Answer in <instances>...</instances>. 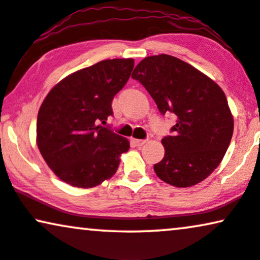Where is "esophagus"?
Returning <instances> with one entry per match:
<instances>
[{
	"label": "esophagus",
	"mask_w": 260,
	"mask_h": 260,
	"mask_svg": "<svg viewBox=\"0 0 260 260\" xmlns=\"http://www.w3.org/2000/svg\"><path fill=\"white\" fill-rule=\"evenodd\" d=\"M132 143H133L134 145H136V146L140 147V146L145 145V144L147 143V140H139V139H133V140H132Z\"/></svg>",
	"instance_id": "34e87169"
}]
</instances>
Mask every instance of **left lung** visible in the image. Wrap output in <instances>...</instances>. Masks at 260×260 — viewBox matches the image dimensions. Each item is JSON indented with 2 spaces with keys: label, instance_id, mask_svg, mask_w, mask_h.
<instances>
[{
  "label": "left lung",
  "instance_id": "8db88e82",
  "mask_svg": "<svg viewBox=\"0 0 260 260\" xmlns=\"http://www.w3.org/2000/svg\"><path fill=\"white\" fill-rule=\"evenodd\" d=\"M132 78L146 88L160 114L177 117L173 136L162 139L166 152L154 173L175 187L202 182L221 163L233 137L234 119L224 92L193 66L166 54L144 58Z\"/></svg>",
  "mask_w": 260,
  "mask_h": 260
}]
</instances>
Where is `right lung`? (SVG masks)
Returning a JSON list of instances; mask_svg holds the SVG:
<instances>
[{"instance_id":"add662e5","label":"right lung","mask_w":260,"mask_h":260,"mask_svg":"<svg viewBox=\"0 0 260 260\" xmlns=\"http://www.w3.org/2000/svg\"><path fill=\"white\" fill-rule=\"evenodd\" d=\"M133 67V58L101 61L66 77L43 101L37 145L62 181L91 188L116 173L129 141L100 122L104 124L113 115L111 102Z\"/></svg>"}]
</instances>
